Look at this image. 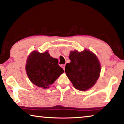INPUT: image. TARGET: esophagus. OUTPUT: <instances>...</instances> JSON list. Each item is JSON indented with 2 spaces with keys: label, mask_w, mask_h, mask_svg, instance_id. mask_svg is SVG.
Listing matches in <instances>:
<instances>
[{
  "label": "esophagus",
  "mask_w": 124,
  "mask_h": 124,
  "mask_svg": "<svg viewBox=\"0 0 124 124\" xmlns=\"http://www.w3.org/2000/svg\"><path fill=\"white\" fill-rule=\"evenodd\" d=\"M65 64H63V65H62V69L64 70H65Z\"/></svg>",
  "instance_id": "1"
}]
</instances>
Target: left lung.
I'll return each mask as SVG.
<instances>
[{"mask_svg": "<svg viewBox=\"0 0 124 124\" xmlns=\"http://www.w3.org/2000/svg\"><path fill=\"white\" fill-rule=\"evenodd\" d=\"M69 58L70 62L66 64L65 72L74 87L82 91L93 87L101 70V63L95 54L87 49L81 52L71 51Z\"/></svg>", "mask_w": 124, "mask_h": 124, "instance_id": "obj_1", "label": "left lung"}]
</instances>
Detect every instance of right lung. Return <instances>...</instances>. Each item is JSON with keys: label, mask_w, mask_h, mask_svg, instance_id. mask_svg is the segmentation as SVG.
Instances as JSON below:
<instances>
[{"label": "right lung", "mask_w": 124, "mask_h": 124, "mask_svg": "<svg viewBox=\"0 0 124 124\" xmlns=\"http://www.w3.org/2000/svg\"><path fill=\"white\" fill-rule=\"evenodd\" d=\"M26 74L34 85L48 89L64 71L58 65V60L51 56L48 51L40 53L34 51L26 60Z\"/></svg>", "instance_id": "obj_1"}]
</instances>
